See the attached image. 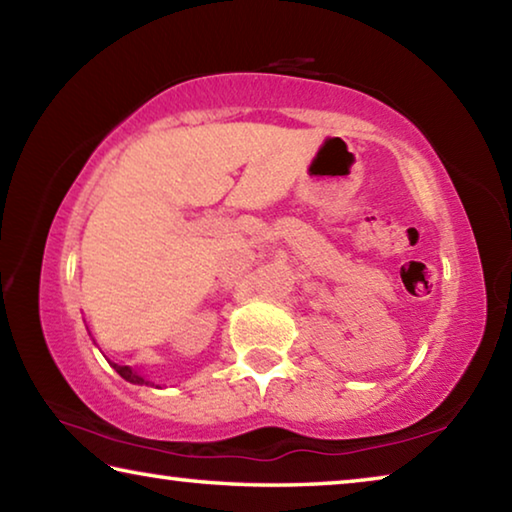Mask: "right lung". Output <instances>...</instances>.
I'll return each instance as SVG.
<instances>
[{
	"mask_svg": "<svg viewBox=\"0 0 512 512\" xmlns=\"http://www.w3.org/2000/svg\"><path fill=\"white\" fill-rule=\"evenodd\" d=\"M113 369H116L125 380H129V383H134V385H148V380H145L143 376H139V373H136L134 369L123 367V364H113Z\"/></svg>",
	"mask_w": 512,
	"mask_h": 512,
	"instance_id": "1",
	"label": "right lung"
}]
</instances>
